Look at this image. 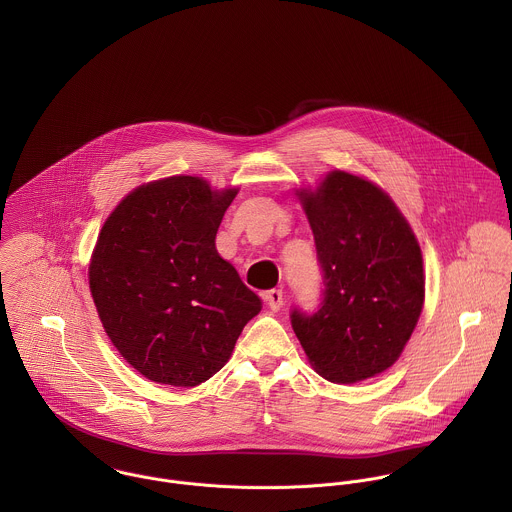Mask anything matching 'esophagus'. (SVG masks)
<instances>
[{
	"label": "esophagus",
	"mask_w": 512,
	"mask_h": 512,
	"mask_svg": "<svg viewBox=\"0 0 512 512\" xmlns=\"http://www.w3.org/2000/svg\"><path fill=\"white\" fill-rule=\"evenodd\" d=\"M264 301L268 303V307L272 311H280V307L284 305V292L282 290H270L264 293Z\"/></svg>",
	"instance_id": "34e87169"
}]
</instances>
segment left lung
I'll return each mask as SVG.
<instances>
[{
	"mask_svg": "<svg viewBox=\"0 0 512 512\" xmlns=\"http://www.w3.org/2000/svg\"><path fill=\"white\" fill-rule=\"evenodd\" d=\"M323 272L315 313L293 309V331L311 366L337 384L394 365L424 305L420 244L392 199L363 177L331 171L299 191Z\"/></svg>",
	"mask_w": 512,
	"mask_h": 512,
	"instance_id": "1",
	"label": "left lung"
}]
</instances>
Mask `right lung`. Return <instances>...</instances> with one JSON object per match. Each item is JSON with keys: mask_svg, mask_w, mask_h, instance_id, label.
Wrapping results in <instances>:
<instances>
[{"mask_svg": "<svg viewBox=\"0 0 512 512\" xmlns=\"http://www.w3.org/2000/svg\"><path fill=\"white\" fill-rule=\"evenodd\" d=\"M236 193L167 177L132 191L100 230L88 268L98 317L126 363L153 382L209 380L262 309L215 246Z\"/></svg>", "mask_w": 512, "mask_h": 512, "instance_id": "1", "label": "right lung"}]
</instances>
